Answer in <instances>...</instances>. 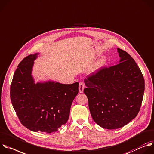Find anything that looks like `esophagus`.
<instances>
[{
  "instance_id": "esophagus-1",
  "label": "esophagus",
  "mask_w": 154,
  "mask_h": 154,
  "mask_svg": "<svg viewBox=\"0 0 154 154\" xmlns=\"http://www.w3.org/2000/svg\"><path fill=\"white\" fill-rule=\"evenodd\" d=\"M84 88H85L84 84L82 82H79V93H82Z\"/></svg>"
}]
</instances>
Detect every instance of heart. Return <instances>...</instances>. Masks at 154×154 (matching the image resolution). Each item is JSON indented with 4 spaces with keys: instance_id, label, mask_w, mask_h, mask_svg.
I'll return each mask as SVG.
<instances>
[{
    "instance_id": "obj_1",
    "label": "heart",
    "mask_w": 154,
    "mask_h": 154,
    "mask_svg": "<svg viewBox=\"0 0 154 154\" xmlns=\"http://www.w3.org/2000/svg\"><path fill=\"white\" fill-rule=\"evenodd\" d=\"M106 63V58H103L101 60H100L96 64V65L95 66V67L92 69V72H95L97 71L98 70H99L100 69H101L102 67H103Z\"/></svg>"
}]
</instances>
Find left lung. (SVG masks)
<instances>
[{"label":"left lung","mask_w":154,"mask_h":154,"mask_svg":"<svg viewBox=\"0 0 154 154\" xmlns=\"http://www.w3.org/2000/svg\"><path fill=\"white\" fill-rule=\"evenodd\" d=\"M119 64L101 68L84 79L92 118L100 126L116 129L138 115L143 99L144 79L134 59L117 48Z\"/></svg>","instance_id":"1"}]
</instances>
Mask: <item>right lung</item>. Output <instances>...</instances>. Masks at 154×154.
<instances>
[{
	"label": "right lung",
	"mask_w": 154,
	"mask_h": 154,
	"mask_svg": "<svg viewBox=\"0 0 154 154\" xmlns=\"http://www.w3.org/2000/svg\"><path fill=\"white\" fill-rule=\"evenodd\" d=\"M38 54L28 55L18 65L10 87V98L25 128L49 134L57 131L67 122L79 83L63 84L49 81L35 84L32 72Z\"/></svg>",
	"instance_id": "right-lung-1"
}]
</instances>
